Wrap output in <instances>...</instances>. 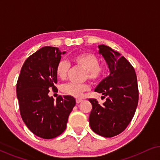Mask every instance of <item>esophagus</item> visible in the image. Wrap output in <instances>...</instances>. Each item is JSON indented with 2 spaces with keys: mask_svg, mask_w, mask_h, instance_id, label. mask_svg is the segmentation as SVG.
Returning a JSON list of instances; mask_svg holds the SVG:
<instances>
[{
  "mask_svg": "<svg viewBox=\"0 0 160 160\" xmlns=\"http://www.w3.org/2000/svg\"><path fill=\"white\" fill-rule=\"evenodd\" d=\"M76 103H80V102L82 101V99H76Z\"/></svg>",
  "mask_w": 160,
  "mask_h": 160,
  "instance_id": "1",
  "label": "esophagus"
}]
</instances>
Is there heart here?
I'll return each instance as SVG.
<instances>
[{"mask_svg": "<svg viewBox=\"0 0 160 160\" xmlns=\"http://www.w3.org/2000/svg\"><path fill=\"white\" fill-rule=\"evenodd\" d=\"M72 63L76 66L82 68L85 70L84 78L92 81L99 80L104 75L106 68L103 65L99 64V59L95 54L90 52H83L76 54L72 58ZM70 69V64L67 61L61 60L58 62L56 67V73L60 79L65 80L67 78ZM62 92L65 95L78 98L83 92L89 89L87 84H76L68 83L62 87Z\"/></svg>", "mask_w": 160, "mask_h": 160, "instance_id": "1", "label": "heart"}]
</instances>
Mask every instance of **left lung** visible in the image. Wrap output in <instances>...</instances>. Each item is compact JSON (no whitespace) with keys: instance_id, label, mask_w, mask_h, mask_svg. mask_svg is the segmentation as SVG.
<instances>
[{"instance_id":"1","label":"left lung","mask_w":160,"mask_h":160,"mask_svg":"<svg viewBox=\"0 0 160 160\" xmlns=\"http://www.w3.org/2000/svg\"><path fill=\"white\" fill-rule=\"evenodd\" d=\"M108 65L109 76L95 89L107 98L102 105L96 99H89L92 108L89 114V125L98 135L111 138L125 130L134 117L138 102V88L134 68L119 52L106 45H99Z\"/></svg>"}]
</instances>
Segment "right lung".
Listing matches in <instances>:
<instances>
[{"label": "right lung", "instance_id": "obj_1", "mask_svg": "<svg viewBox=\"0 0 160 160\" xmlns=\"http://www.w3.org/2000/svg\"><path fill=\"white\" fill-rule=\"evenodd\" d=\"M65 53L53 47L38 49L24 62L17 83L22 119L34 135L44 139L54 138L64 132L76 105L72 96L59 95L54 101L48 95L49 89H57L56 67Z\"/></svg>", "mask_w": 160, "mask_h": 160}]
</instances>
